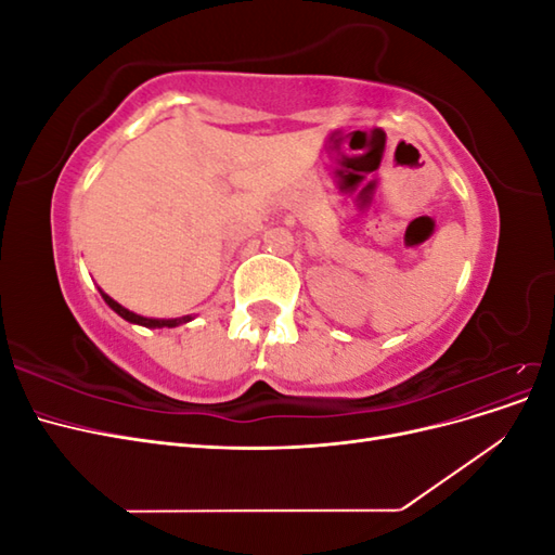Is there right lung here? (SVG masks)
I'll return each instance as SVG.
<instances>
[{
    "label": "right lung",
    "instance_id": "1",
    "mask_svg": "<svg viewBox=\"0 0 555 555\" xmlns=\"http://www.w3.org/2000/svg\"><path fill=\"white\" fill-rule=\"evenodd\" d=\"M99 292H102V289H99ZM102 298L106 300L108 308H113L122 319H127V322L145 326V328H164V326L173 328V326H180V324L190 322V319H192V317H180V319H153V317H141V314H137V312H131V310L122 308L120 304H117V300H113V298H111L108 294H104V292H102Z\"/></svg>",
    "mask_w": 555,
    "mask_h": 555
}]
</instances>
